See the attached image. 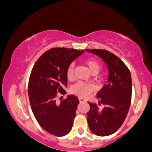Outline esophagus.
<instances>
[{
  "label": "esophagus",
  "mask_w": 152,
  "mask_h": 152,
  "mask_svg": "<svg viewBox=\"0 0 152 152\" xmlns=\"http://www.w3.org/2000/svg\"><path fill=\"white\" fill-rule=\"evenodd\" d=\"M78 100H79L80 102H86V100H85V99H83V98H78Z\"/></svg>",
  "instance_id": "esophagus-1"
}]
</instances>
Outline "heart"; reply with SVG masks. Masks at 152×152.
Returning a JSON list of instances; mask_svg holds the SVG:
<instances>
[{
	"instance_id": "heart-1",
	"label": "heart",
	"mask_w": 152,
	"mask_h": 152,
	"mask_svg": "<svg viewBox=\"0 0 152 152\" xmlns=\"http://www.w3.org/2000/svg\"><path fill=\"white\" fill-rule=\"evenodd\" d=\"M84 64L88 67V70L93 75L98 74L102 69V65L98 61L92 58H86L84 61ZM75 67L74 64H70L66 70V77L69 81H73L74 79ZM93 88L91 86L84 82H78L74 85L71 88V92L75 95L82 98H86L91 94Z\"/></svg>"
}]
</instances>
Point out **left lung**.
<instances>
[{
  "instance_id": "1",
  "label": "left lung",
  "mask_w": 152,
  "mask_h": 152,
  "mask_svg": "<svg viewBox=\"0 0 152 152\" xmlns=\"http://www.w3.org/2000/svg\"><path fill=\"white\" fill-rule=\"evenodd\" d=\"M98 56L105 62L109 69L107 83L97 93L99 109L96 104L88 102L90 110L87 121L90 130L94 134L105 137L115 133L126 118L132 101V82L127 66L114 53L106 50L86 49Z\"/></svg>"
}]
</instances>
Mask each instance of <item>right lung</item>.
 I'll return each mask as SVG.
<instances>
[{"instance_id":"right-lung-1","label":"right lung","mask_w":152,"mask_h":152,"mask_svg":"<svg viewBox=\"0 0 152 152\" xmlns=\"http://www.w3.org/2000/svg\"><path fill=\"white\" fill-rule=\"evenodd\" d=\"M83 51L74 48H50L38 59L31 71L28 81L31 109L40 126L56 137H64L71 132L79 103L76 96L69 95L58 104L57 93L66 94V70Z\"/></svg>"}]
</instances>
